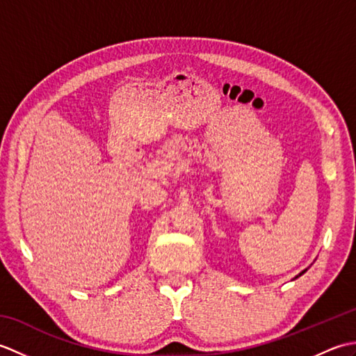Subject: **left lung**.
I'll use <instances>...</instances> for the list:
<instances>
[{
  "mask_svg": "<svg viewBox=\"0 0 356 356\" xmlns=\"http://www.w3.org/2000/svg\"><path fill=\"white\" fill-rule=\"evenodd\" d=\"M305 272H306V269H305V270H303V272H300V274H298V275H297V277H295V278H298V277H301V275H303V274H305Z\"/></svg>",
  "mask_w": 356,
  "mask_h": 356,
  "instance_id": "8db88e82",
  "label": "left lung"
}]
</instances>
